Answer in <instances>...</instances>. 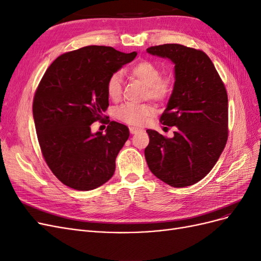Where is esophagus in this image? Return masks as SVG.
<instances>
[{"instance_id": "obj_1", "label": "esophagus", "mask_w": 261, "mask_h": 261, "mask_svg": "<svg viewBox=\"0 0 261 261\" xmlns=\"http://www.w3.org/2000/svg\"><path fill=\"white\" fill-rule=\"evenodd\" d=\"M140 129L139 128H137V127H129V132H130V134H136V133H138Z\"/></svg>"}]
</instances>
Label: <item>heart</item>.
Returning a JSON list of instances; mask_svg holds the SVG:
<instances>
[{"instance_id": "heart-1", "label": "heart", "mask_w": 261, "mask_h": 261, "mask_svg": "<svg viewBox=\"0 0 261 261\" xmlns=\"http://www.w3.org/2000/svg\"><path fill=\"white\" fill-rule=\"evenodd\" d=\"M130 74L136 80L146 85L145 96L155 101H165L171 97L174 84L169 77H162V70L155 63L143 60L130 67ZM123 83L121 73L115 72L109 76L107 81V93L111 100H118L122 96ZM155 109L152 105H135L127 102L117 107L114 115L126 124L141 126L149 116L153 115Z\"/></svg>"}]
</instances>
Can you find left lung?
<instances>
[{"label":"left lung","mask_w":261,"mask_h":261,"mask_svg":"<svg viewBox=\"0 0 261 261\" xmlns=\"http://www.w3.org/2000/svg\"><path fill=\"white\" fill-rule=\"evenodd\" d=\"M148 53L169 58L175 64V84L160 117L176 126L174 137L147 129L148 167L172 187L196 184L215 167L228 136L225 86L212 61L201 50L177 43L149 46Z\"/></svg>","instance_id":"left-lung-1"}]
</instances>
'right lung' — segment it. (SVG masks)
<instances>
[{
  "label": "right lung",
  "mask_w": 261,
  "mask_h": 261,
  "mask_svg": "<svg viewBox=\"0 0 261 261\" xmlns=\"http://www.w3.org/2000/svg\"><path fill=\"white\" fill-rule=\"evenodd\" d=\"M136 55L89 45L60 55L45 70L35 92L34 120L43 159L64 185L90 191L113 176L129 129L103 114L107 81ZM97 120L108 124L106 134L91 133Z\"/></svg>",
  "instance_id": "add662e5"
}]
</instances>
